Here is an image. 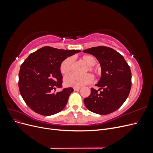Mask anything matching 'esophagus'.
Returning <instances> with one entry per match:
<instances>
[{
    "instance_id": "esophagus-1",
    "label": "esophagus",
    "mask_w": 153,
    "mask_h": 153,
    "mask_svg": "<svg viewBox=\"0 0 153 153\" xmlns=\"http://www.w3.org/2000/svg\"><path fill=\"white\" fill-rule=\"evenodd\" d=\"M73 89H74V91H79L80 89V87H74Z\"/></svg>"
}]
</instances>
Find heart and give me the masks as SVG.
Here are the masks:
<instances>
[{"instance_id": "heart-1", "label": "heart", "mask_w": 153, "mask_h": 153, "mask_svg": "<svg viewBox=\"0 0 153 153\" xmlns=\"http://www.w3.org/2000/svg\"><path fill=\"white\" fill-rule=\"evenodd\" d=\"M82 62L87 65L85 72L89 71L93 74L95 77H98L101 75V69L99 67L94 66L96 63V59L91 55H84L81 57ZM73 58L68 57L61 62L60 66V71L64 75L70 73L73 68ZM93 80L92 75L89 73L83 75H78L75 74H70L64 78V84L67 86L80 87L83 85L89 84Z\"/></svg>"}]
</instances>
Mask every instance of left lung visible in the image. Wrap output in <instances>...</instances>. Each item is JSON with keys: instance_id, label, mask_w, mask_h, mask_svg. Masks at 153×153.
Segmentation results:
<instances>
[{"instance_id": "obj_1", "label": "left lung", "mask_w": 153, "mask_h": 153, "mask_svg": "<svg viewBox=\"0 0 153 153\" xmlns=\"http://www.w3.org/2000/svg\"><path fill=\"white\" fill-rule=\"evenodd\" d=\"M83 52L94 55L101 67V76L96 86L91 88L89 96L84 102L91 112L106 115L119 109L127 99L131 87L130 68L123 56L110 47L100 46L92 47Z\"/></svg>"}]
</instances>
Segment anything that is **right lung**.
I'll return each instance as SVG.
<instances>
[{"instance_id":"obj_1","label":"right lung","mask_w":153,"mask_h":153,"mask_svg":"<svg viewBox=\"0 0 153 153\" xmlns=\"http://www.w3.org/2000/svg\"><path fill=\"white\" fill-rule=\"evenodd\" d=\"M81 52L44 47L30 53L21 66L18 87L22 98L34 112L52 115L61 112L67 104L72 87L62 88L61 62L68 57Z\"/></svg>"}]
</instances>
